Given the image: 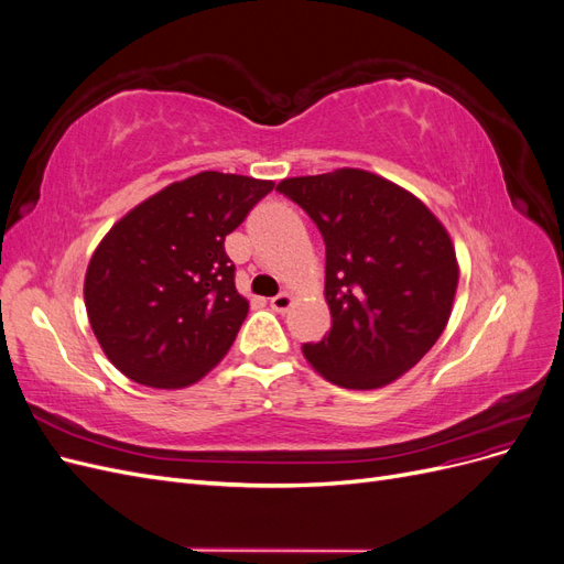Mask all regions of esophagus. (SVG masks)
Instances as JSON below:
<instances>
[{"label": "esophagus", "mask_w": 564, "mask_h": 564, "mask_svg": "<svg viewBox=\"0 0 564 564\" xmlns=\"http://www.w3.org/2000/svg\"><path fill=\"white\" fill-rule=\"evenodd\" d=\"M292 303H294V296H292V294H286V292H282V294H278V296H272V299H270V308L275 311V313H286L289 308H292Z\"/></svg>", "instance_id": "1"}]
</instances>
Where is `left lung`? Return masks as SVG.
Here are the masks:
<instances>
[{
    "mask_svg": "<svg viewBox=\"0 0 564 564\" xmlns=\"http://www.w3.org/2000/svg\"><path fill=\"white\" fill-rule=\"evenodd\" d=\"M278 191L313 218L327 249L332 329L303 344L305 360L340 388L392 383L447 327L458 284L449 232L419 197L362 169L284 178Z\"/></svg>",
    "mask_w": 564,
    "mask_h": 564,
    "instance_id": "obj_1",
    "label": "left lung"
}]
</instances>
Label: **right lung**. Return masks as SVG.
<instances>
[{
    "mask_svg": "<svg viewBox=\"0 0 564 564\" xmlns=\"http://www.w3.org/2000/svg\"><path fill=\"white\" fill-rule=\"evenodd\" d=\"M272 187L202 172L141 202L100 240L84 303L100 348L124 377L185 388L224 360L249 313L224 242Z\"/></svg>",
    "mask_w": 564,
    "mask_h": 564,
    "instance_id": "obj_1",
    "label": "right lung"
}]
</instances>
